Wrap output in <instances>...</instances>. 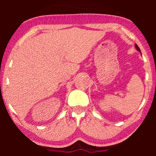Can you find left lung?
<instances>
[{
    "instance_id": "1",
    "label": "left lung",
    "mask_w": 156,
    "mask_h": 156,
    "mask_svg": "<svg viewBox=\"0 0 156 156\" xmlns=\"http://www.w3.org/2000/svg\"><path fill=\"white\" fill-rule=\"evenodd\" d=\"M135 47H136V50H137L138 51H139V52H140V53H141V52H140V48H138V46L137 45V44H136V45H135Z\"/></svg>"
}]
</instances>
